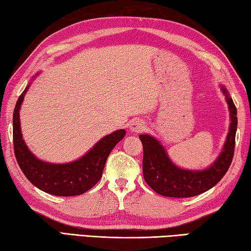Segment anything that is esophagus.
Returning a JSON list of instances; mask_svg holds the SVG:
<instances>
[{
	"mask_svg": "<svg viewBox=\"0 0 251 251\" xmlns=\"http://www.w3.org/2000/svg\"><path fill=\"white\" fill-rule=\"evenodd\" d=\"M145 129V123L143 121H133L130 123V130L136 131V133H139V131Z\"/></svg>",
	"mask_w": 251,
	"mask_h": 251,
	"instance_id": "esophagus-1",
	"label": "esophagus"
}]
</instances>
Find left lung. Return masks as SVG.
<instances>
[{
  "instance_id": "1",
  "label": "left lung",
  "mask_w": 251,
  "mask_h": 251,
  "mask_svg": "<svg viewBox=\"0 0 251 251\" xmlns=\"http://www.w3.org/2000/svg\"><path fill=\"white\" fill-rule=\"evenodd\" d=\"M230 112V127L223 151L216 161L203 171L183 170L173 165L165 148L149 135H139L144 148V179L154 192L169 198H191L206 192L221 181L233 161L237 130V110L222 86Z\"/></svg>"
}]
</instances>
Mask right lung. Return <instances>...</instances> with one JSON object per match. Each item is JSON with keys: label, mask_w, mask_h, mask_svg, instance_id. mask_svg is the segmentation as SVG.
Masks as SVG:
<instances>
[{"label": "right lung", "mask_w": 251, "mask_h": 251, "mask_svg": "<svg viewBox=\"0 0 251 251\" xmlns=\"http://www.w3.org/2000/svg\"><path fill=\"white\" fill-rule=\"evenodd\" d=\"M28 86L18 98L13 113V143L18 166L27 179L44 192L57 197L83 194L101 179L108 154L124 138L126 131L120 129L105 136L88 153L74 162L54 165L38 160L27 148L21 133L20 108Z\"/></svg>", "instance_id": "add662e5"}]
</instances>
